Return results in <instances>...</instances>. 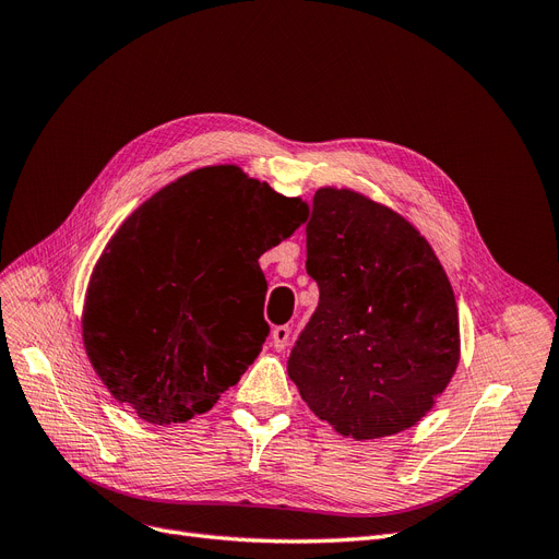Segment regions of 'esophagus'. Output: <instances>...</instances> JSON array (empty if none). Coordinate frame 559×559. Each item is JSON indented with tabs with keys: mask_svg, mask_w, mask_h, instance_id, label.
Returning a JSON list of instances; mask_svg holds the SVG:
<instances>
[{
	"mask_svg": "<svg viewBox=\"0 0 559 559\" xmlns=\"http://www.w3.org/2000/svg\"><path fill=\"white\" fill-rule=\"evenodd\" d=\"M292 341V329L289 326H275L273 329V347L277 352H282L286 345Z\"/></svg>",
	"mask_w": 559,
	"mask_h": 559,
	"instance_id": "1",
	"label": "esophagus"
}]
</instances>
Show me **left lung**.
<instances>
[{
  "label": "left lung",
  "mask_w": 559,
  "mask_h": 559,
  "mask_svg": "<svg viewBox=\"0 0 559 559\" xmlns=\"http://www.w3.org/2000/svg\"><path fill=\"white\" fill-rule=\"evenodd\" d=\"M306 230L319 306L286 364L300 399L354 441L411 429L460 366L441 261L408 218L352 189H319Z\"/></svg>",
  "instance_id": "1"
}]
</instances>
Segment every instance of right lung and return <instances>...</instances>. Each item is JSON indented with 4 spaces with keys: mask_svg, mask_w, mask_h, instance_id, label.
I'll use <instances>...</instances> for the list:
<instances>
[{
    "mask_svg": "<svg viewBox=\"0 0 559 559\" xmlns=\"http://www.w3.org/2000/svg\"><path fill=\"white\" fill-rule=\"evenodd\" d=\"M308 218L238 165L200 167L134 210L97 259L83 347L109 394L148 425L207 413L263 349L261 253Z\"/></svg>",
    "mask_w": 559,
    "mask_h": 559,
    "instance_id": "1",
    "label": "right lung"
}]
</instances>
